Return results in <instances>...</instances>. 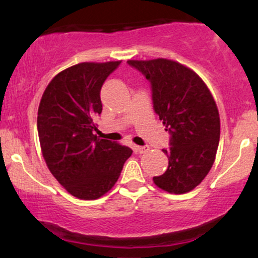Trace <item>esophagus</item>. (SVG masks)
<instances>
[{"label": "esophagus", "instance_id": "34e87169", "mask_svg": "<svg viewBox=\"0 0 258 258\" xmlns=\"http://www.w3.org/2000/svg\"><path fill=\"white\" fill-rule=\"evenodd\" d=\"M136 150L138 153L143 154V153H146L147 151L150 150V147L149 146H136Z\"/></svg>", "mask_w": 258, "mask_h": 258}]
</instances>
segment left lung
<instances>
[{
    "label": "left lung",
    "mask_w": 258,
    "mask_h": 258,
    "mask_svg": "<svg viewBox=\"0 0 258 258\" xmlns=\"http://www.w3.org/2000/svg\"><path fill=\"white\" fill-rule=\"evenodd\" d=\"M152 87L154 112L171 135L164 174L154 184L169 194L190 192L202 183L217 153L221 120L210 89L190 68L167 59L128 60Z\"/></svg>",
    "instance_id": "obj_1"
}]
</instances>
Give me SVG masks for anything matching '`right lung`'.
Listing matches in <instances>:
<instances>
[{"label":"right lung","instance_id":"obj_1","mask_svg":"<svg viewBox=\"0 0 258 258\" xmlns=\"http://www.w3.org/2000/svg\"><path fill=\"white\" fill-rule=\"evenodd\" d=\"M121 61L81 62L51 79L37 111L43 159L59 183L79 199L93 201L114 186L133 151L99 139L95 119L100 89Z\"/></svg>","mask_w":258,"mask_h":258}]
</instances>
